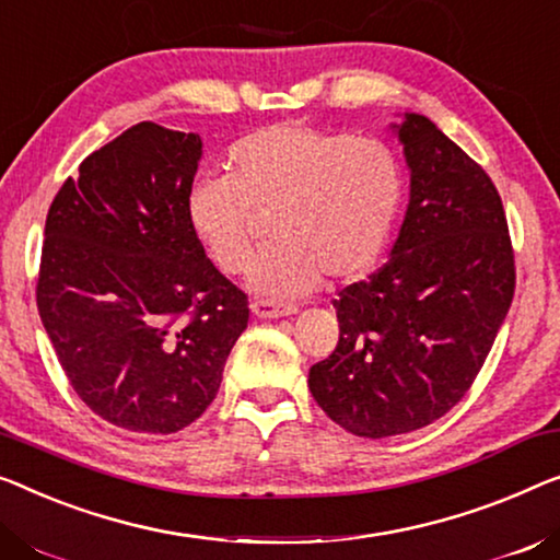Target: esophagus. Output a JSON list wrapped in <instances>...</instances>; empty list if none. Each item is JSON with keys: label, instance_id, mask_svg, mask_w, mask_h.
Instances as JSON below:
<instances>
[{"label": "esophagus", "instance_id": "obj_1", "mask_svg": "<svg viewBox=\"0 0 560 560\" xmlns=\"http://www.w3.org/2000/svg\"><path fill=\"white\" fill-rule=\"evenodd\" d=\"M252 312L258 316V319H279V316L296 314V306L273 302V299H256L252 304Z\"/></svg>", "mask_w": 560, "mask_h": 560}]
</instances>
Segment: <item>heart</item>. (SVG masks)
Returning <instances> with one entry per match:
<instances>
[{"label":"heart","mask_w":560,"mask_h":560,"mask_svg":"<svg viewBox=\"0 0 560 560\" xmlns=\"http://www.w3.org/2000/svg\"><path fill=\"white\" fill-rule=\"evenodd\" d=\"M226 171L188 188L190 231L221 271L238 277L254 264L256 213L273 211L277 244L252 273L269 296L370 273L405 203V168L387 143L312 125L248 132L229 148Z\"/></svg>","instance_id":"obj_1"}]
</instances>
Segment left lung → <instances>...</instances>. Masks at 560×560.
I'll return each instance as SVG.
<instances>
[{
	"mask_svg": "<svg viewBox=\"0 0 560 560\" xmlns=\"http://www.w3.org/2000/svg\"><path fill=\"white\" fill-rule=\"evenodd\" d=\"M392 128L410 168L402 229L389 261L334 299L337 349L308 370L316 405L372 440L420 430L460 402L515 291L490 175L424 115Z\"/></svg>",
	"mask_w": 560,
	"mask_h": 560,
	"instance_id": "1",
	"label": "left lung"
}]
</instances>
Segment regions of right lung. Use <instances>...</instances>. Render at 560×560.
I'll return each mask as SVG.
<instances>
[{
	"label": "right lung",
	"instance_id": "add662e5",
	"mask_svg": "<svg viewBox=\"0 0 560 560\" xmlns=\"http://www.w3.org/2000/svg\"><path fill=\"white\" fill-rule=\"evenodd\" d=\"M196 132L132 125L80 163L49 206L37 308L72 389L115 428L198 420L248 324V296L190 231Z\"/></svg>",
	"mask_w": 560,
	"mask_h": 560
}]
</instances>
